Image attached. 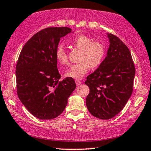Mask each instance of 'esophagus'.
Segmentation results:
<instances>
[{
    "label": "esophagus",
    "mask_w": 151,
    "mask_h": 151,
    "mask_svg": "<svg viewBox=\"0 0 151 151\" xmlns=\"http://www.w3.org/2000/svg\"><path fill=\"white\" fill-rule=\"evenodd\" d=\"M75 83H76V84H77V86H79L81 84V81L79 79H77V80H75Z\"/></svg>",
    "instance_id": "obj_1"
}]
</instances>
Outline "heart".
Here are the masks:
<instances>
[{"mask_svg": "<svg viewBox=\"0 0 151 151\" xmlns=\"http://www.w3.org/2000/svg\"><path fill=\"white\" fill-rule=\"evenodd\" d=\"M72 44L81 50L79 63L70 66L65 73L67 77L81 79L89 70L100 65L106 55V47L99 41H93L86 35H79L73 39ZM56 59L61 64H68V57L63 46H59L56 50Z\"/></svg>", "mask_w": 151, "mask_h": 151, "instance_id": "b5f03b06", "label": "heart"}]
</instances>
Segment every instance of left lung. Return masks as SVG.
Here are the masks:
<instances>
[{"label": "left lung", "mask_w": 151, "mask_h": 151, "mask_svg": "<svg viewBox=\"0 0 151 151\" xmlns=\"http://www.w3.org/2000/svg\"><path fill=\"white\" fill-rule=\"evenodd\" d=\"M107 35V55L85 81L90 88L86 106L91 114L101 119H111L123 109L132 94L135 74L127 46L116 36Z\"/></svg>", "instance_id": "1"}]
</instances>
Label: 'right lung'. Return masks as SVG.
Segmentation results:
<instances>
[{"label": "right lung", "instance_id": "add662e5", "mask_svg": "<svg viewBox=\"0 0 151 151\" xmlns=\"http://www.w3.org/2000/svg\"><path fill=\"white\" fill-rule=\"evenodd\" d=\"M72 29L48 27L35 34L23 46L16 67L17 94L27 110L41 119L60 115L76 88L72 78L60 80L56 50L61 38Z\"/></svg>", "mask_w": 151, "mask_h": 151}]
</instances>
